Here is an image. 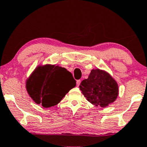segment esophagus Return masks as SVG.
Returning a JSON list of instances; mask_svg holds the SVG:
<instances>
[{"instance_id":"esophagus-1","label":"esophagus","mask_w":147,"mask_h":147,"mask_svg":"<svg viewBox=\"0 0 147 147\" xmlns=\"http://www.w3.org/2000/svg\"><path fill=\"white\" fill-rule=\"evenodd\" d=\"M80 80H76V86H79V85H80Z\"/></svg>"}]
</instances>
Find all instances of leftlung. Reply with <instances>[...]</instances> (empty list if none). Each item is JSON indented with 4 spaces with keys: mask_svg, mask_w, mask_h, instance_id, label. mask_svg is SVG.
<instances>
[{
    "mask_svg": "<svg viewBox=\"0 0 147 147\" xmlns=\"http://www.w3.org/2000/svg\"><path fill=\"white\" fill-rule=\"evenodd\" d=\"M79 87L88 102L102 108L115 102L119 96L117 82L108 72L99 69H92Z\"/></svg>",
    "mask_w": 147,
    "mask_h": 147,
    "instance_id": "left-lung-1",
    "label": "left lung"
}]
</instances>
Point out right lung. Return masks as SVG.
Segmentation results:
<instances>
[{
	"instance_id": "1",
	"label": "right lung",
	"mask_w": 147,
	"mask_h": 147,
	"mask_svg": "<svg viewBox=\"0 0 147 147\" xmlns=\"http://www.w3.org/2000/svg\"><path fill=\"white\" fill-rule=\"evenodd\" d=\"M76 86L73 74L65 68L46 64L35 68L26 80V88L33 101L44 108L61 102Z\"/></svg>"
}]
</instances>
